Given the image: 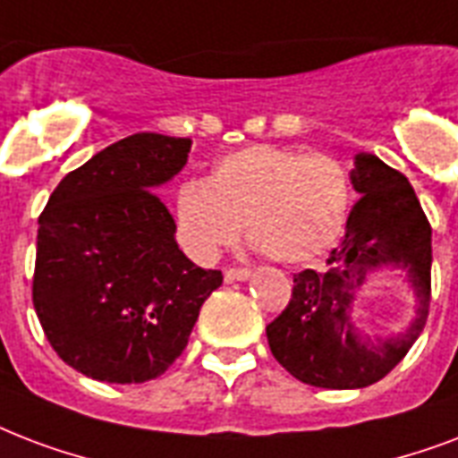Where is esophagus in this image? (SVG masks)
Wrapping results in <instances>:
<instances>
[{
    "instance_id": "1",
    "label": "esophagus",
    "mask_w": 458,
    "mask_h": 458,
    "mask_svg": "<svg viewBox=\"0 0 458 458\" xmlns=\"http://www.w3.org/2000/svg\"><path fill=\"white\" fill-rule=\"evenodd\" d=\"M252 271L247 267H228L225 268V281L228 284H235V281H244V278H250Z\"/></svg>"
}]
</instances>
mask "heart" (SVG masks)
<instances>
[{
	"label": "heart",
	"mask_w": 458,
	"mask_h": 458,
	"mask_svg": "<svg viewBox=\"0 0 458 458\" xmlns=\"http://www.w3.org/2000/svg\"><path fill=\"white\" fill-rule=\"evenodd\" d=\"M348 204L351 182L336 156L254 144L218 160L206 184L184 182L174 214L184 250L199 261L235 242L242 223L268 259L302 264L334 244Z\"/></svg>",
	"instance_id": "heart-1"
}]
</instances>
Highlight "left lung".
Wrapping results in <instances>:
<instances>
[{
	"label": "left lung",
	"mask_w": 458,
	"mask_h": 458,
	"mask_svg": "<svg viewBox=\"0 0 458 458\" xmlns=\"http://www.w3.org/2000/svg\"><path fill=\"white\" fill-rule=\"evenodd\" d=\"M351 182L360 199L348 216L344 242L324 271L293 276L288 305L267 327L271 353L295 379L322 389H362L399 365L430 312L432 228L406 174L372 153H358ZM409 268L419 295V317L403 335L377 344L352 324L357 288L369 267Z\"/></svg>",
	"instance_id": "obj_1"
}]
</instances>
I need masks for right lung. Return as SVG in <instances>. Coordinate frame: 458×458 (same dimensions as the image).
Masks as SVG:
<instances>
[{"mask_svg":"<svg viewBox=\"0 0 458 458\" xmlns=\"http://www.w3.org/2000/svg\"><path fill=\"white\" fill-rule=\"evenodd\" d=\"M190 139L131 134L57 184L38 218L33 307L55 353L98 382L141 384L187 348L223 284L174 242L156 194L187 163Z\"/></svg>","mask_w":458,"mask_h":458,"instance_id":"right-lung-1","label":"right lung"}]
</instances>
